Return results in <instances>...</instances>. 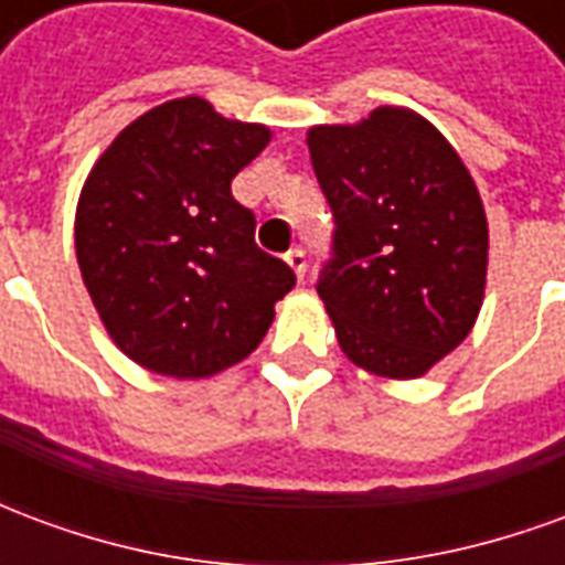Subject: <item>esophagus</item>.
<instances>
[{"mask_svg": "<svg viewBox=\"0 0 565 565\" xmlns=\"http://www.w3.org/2000/svg\"><path fill=\"white\" fill-rule=\"evenodd\" d=\"M284 259H287V266L296 271V278L302 281V275H306V250H302V247H290Z\"/></svg>", "mask_w": 565, "mask_h": 565, "instance_id": "esophagus-1", "label": "esophagus"}]
</instances>
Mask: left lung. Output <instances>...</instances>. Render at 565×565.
<instances>
[{
  "instance_id": "8db88e82",
  "label": "left lung",
  "mask_w": 565,
  "mask_h": 565,
  "mask_svg": "<svg viewBox=\"0 0 565 565\" xmlns=\"http://www.w3.org/2000/svg\"><path fill=\"white\" fill-rule=\"evenodd\" d=\"M335 217L318 278L344 356L381 379H420L472 332L484 302L487 217L460 153L426 117L381 105L308 129Z\"/></svg>"
}]
</instances>
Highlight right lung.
Listing matches in <instances>:
<instances>
[{
    "label": "right lung",
    "mask_w": 565,
    "mask_h": 565,
    "mask_svg": "<svg viewBox=\"0 0 565 565\" xmlns=\"http://www.w3.org/2000/svg\"><path fill=\"white\" fill-rule=\"evenodd\" d=\"M263 124L217 115L199 96L150 108L84 181L75 250L115 344L169 379L242 363L271 327L294 269L254 242L233 178L266 148Z\"/></svg>",
    "instance_id": "add662e5"
}]
</instances>
